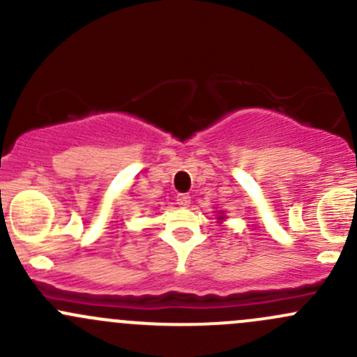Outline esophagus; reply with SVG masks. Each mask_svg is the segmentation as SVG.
<instances>
[{
    "label": "esophagus",
    "instance_id": "1",
    "mask_svg": "<svg viewBox=\"0 0 357 357\" xmlns=\"http://www.w3.org/2000/svg\"><path fill=\"white\" fill-rule=\"evenodd\" d=\"M176 204H178L179 207H188L190 195H186V193H179V195L176 197Z\"/></svg>",
    "mask_w": 357,
    "mask_h": 357
}]
</instances>
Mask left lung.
Wrapping results in <instances>:
<instances>
[{
  "mask_svg": "<svg viewBox=\"0 0 357 357\" xmlns=\"http://www.w3.org/2000/svg\"><path fill=\"white\" fill-rule=\"evenodd\" d=\"M218 219H219V221H222V219H225V215H222V214H221V215H219V218H218Z\"/></svg>",
  "mask_w": 357,
  "mask_h": 357,
  "instance_id": "1",
  "label": "left lung"
}]
</instances>
